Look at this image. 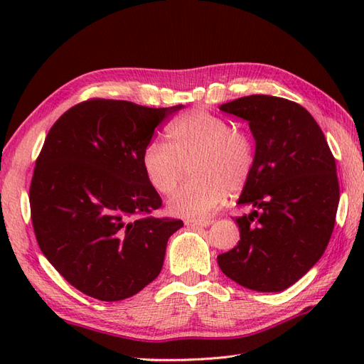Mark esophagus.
<instances>
[{
    "mask_svg": "<svg viewBox=\"0 0 364 364\" xmlns=\"http://www.w3.org/2000/svg\"><path fill=\"white\" fill-rule=\"evenodd\" d=\"M184 223L191 227H210L213 220L211 219H188Z\"/></svg>",
    "mask_w": 364,
    "mask_h": 364,
    "instance_id": "esophagus-1",
    "label": "esophagus"
}]
</instances>
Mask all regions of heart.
I'll use <instances>...</instances> for the list:
<instances>
[{"label": "heart", "mask_w": 364, "mask_h": 364, "mask_svg": "<svg viewBox=\"0 0 364 364\" xmlns=\"http://www.w3.org/2000/svg\"><path fill=\"white\" fill-rule=\"evenodd\" d=\"M168 144L145 145L141 162L146 181L162 196L180 181L184 166L191 165L194 181L176 189L168 198V211L183 218H206L225 202L227 191L239 192L250 181L255 145L242 128L222 115L192 109L167 128Z\"/></svg>", "instance_id": "obj_1"}]
</instances>
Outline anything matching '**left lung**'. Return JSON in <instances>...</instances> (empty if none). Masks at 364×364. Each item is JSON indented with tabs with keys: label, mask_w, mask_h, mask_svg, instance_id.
Instances as JSON below:
<instances>
[{
	"label": "left lung",
	"mask_w": 364,
	"mask_h": 364,
	"mask_svg": "<svg viewBox=\"0 0 364 364\" xmlns=\"http://www.w3.org/2000/svg\"><path fill=\"white\" fill-rule=\"evenodd\" d=\"M219 109L249 122L257 150L239 205L235 249L218 257L231 280L278 292L300 280L326 252L339 203L336 162L322 129L304 106L286 98L249 95Z\"/></svg>",
	"instance_id": "1"
}]
</instances>
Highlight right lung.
Masks as SVG:
<instances>
[{
	"instance_id": "obj_1",
	"label": "right lung",
	"mask_w": 364,
	"mask_h": 364,
	"mask_svg": "<svg viewBox=\"0 0 364 364\" xmlns=\"http://www.w3.org/2000/svg\"><path fill=\"white\" fill-rule=\"evenodd\" d=\"M181 107L90 98L45 137L29 186L34 235L53 267L89 297L128 299L161 272L183 220L151 215L162 200L141 156L156 127Z\"/></svg>"
}]
</instances>
